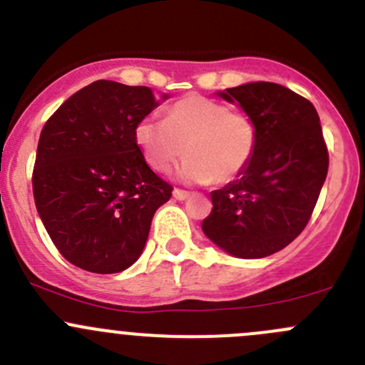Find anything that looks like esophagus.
I'll list each match as a JSON object with an SVG mask.
<instances>
[{
  "mask_svg": "<svg viewBox=\"0 0 365 365\" xmlns=\"http://www.w3.org/2000/svg\"><path fill=\"white\" fill-rule=\"evenodd\" d=\"M190 191H184V190H174V198L175 200H186L190 198Z\"/></svg>",
  "mask_w": 365,
  "mask_h": 365,
  "instance_id": "1",
  "label": "esophagus"
}]
</instances>
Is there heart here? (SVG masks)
Listing matches in <instances>:
<instances>
[{
    "label": "heart",
    "mask_w": 365,
    "mask_h": 365,
    "mask_svg": "<svg viewBox=\"0 0 365 365\" xmlns=\"http://www.w3.org/2000/svg\"><path fill=\"white\" fill-rule=\"evenodd\" d=\"M136 145L153 170L167 174L184 156L181 181L230 182L254 156L257 133L250 117L202 96H187L165 118L147 115L135 128Z\"/></svg>",
    "instance_id": "heart-1"
}]
</instances>
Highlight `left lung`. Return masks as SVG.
<instances>
[{
  "instance_id": "left-lung-1",
  "label": "left lung",
  "mask_w": 365,
  "mask_h": 365,
  "mask_svg": "<svg viewBox=\"0 0 365 365\" xmlns=\"http://www.w3.org/2000/svg\"><path fill=\"white\" fill-rule=\"evenodd\" d=\"M218 96L250 117L257 143L243 174L211 191L202 230L234 257H268L305 229L327 179L319 117L312 103L277 83H245Z\"/></svg>"
}]
</instances>
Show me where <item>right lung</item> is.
<instances>
[{
  "label": "right lung",
  "instance_id": "add662e5",
  "mask_svg": "<svg viewBox=\"0 0 365 365\" xmlns=\"http://www.w3.org/2000/svg\"><path fill=\"white\" fill-rule=\"evenodd\" d=\"M158 106L149 86L99 79L68 97L42 129L35 205L55 247L78 268L106 275L135 264L154 212L172 197L135 140L136 124Z\"/></svg>",
  "mask_w": 365,
  "mask_h": 365
}]
</instances>
